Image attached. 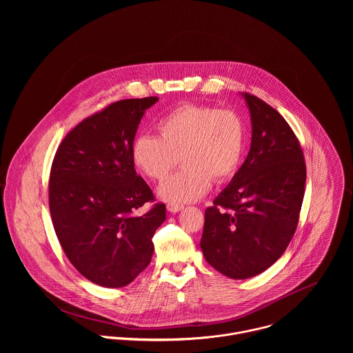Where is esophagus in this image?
<instances>
[{
  "mask_svg": "<svg viewBox=\"0 0 353 353\" xmlns=\"http://www.w3.org/2000/svg\"><path fill=\"white\" fill-rule=\"evenodd\" d=\"M182 209H183V205H178V203H168L167 205V210L170 213H178Z\"/></svg>",
  "mask_w": 353,
  "mask_h": 353,
  "instance_id": "obj_1",
  "label": "esophagus"
}]
</instances>
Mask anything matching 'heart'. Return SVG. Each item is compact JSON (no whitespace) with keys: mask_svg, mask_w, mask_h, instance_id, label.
<instances>
[{"mask_svg":"<svg viewBox=\"0 0 353 353\" xmlns=\"http://www.w3.org/2000/svg\"><path fill=\"white\" fill-rule=\"evenodd\" d=\"M157 130L160 137L140 134L134 139L132 159L147 178L161 182L181 157L183 170L159 188V197L164 201H197L208 193L212 178L225 181L241 164L245 126L232 110L183 104L168 112L157 123Z\"/></svg>","mask_w":353,"mask_h":353,"instance_id":"1","label":"heart"}]
</instances>
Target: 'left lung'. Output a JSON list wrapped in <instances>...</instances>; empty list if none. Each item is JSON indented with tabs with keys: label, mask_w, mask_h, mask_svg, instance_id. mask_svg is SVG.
Listing matches in <instances>:
<instances>
[{
	"label": "left lung",
	"mask_w": 353,
	"mask_h": 353,
	"mask_svg": "<svg viewBox=\"0 0 353 353\" xmlns=\"http://www.w3.org/2000/svg\"><path fill=\"white\" fill-rule=\"evenodd\" d=\"M252 119V145L230 185L205 210L201 246L221 274L250 279L290 245L304 197L305 164L287 121L269 104L242 94Z\"/></svg>",
	"instance_id": "obj_1"
}]
</instances>
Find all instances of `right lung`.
Returning <instances> with one entry per match:
<instances>
[{"instance_id": "obj_1", "label": "right lung", "mask_w": 353, "mask_h": 353, "mask_svg": "<svg viewBox=\"0 0 353 353\" xmlns=\"http://www.w3.org/2000/svg\"><path fill=\"white\" fill-rule=\"evenodd\" d=\"M159 98L110 104L80 122L58 147L49 183L51 220L72 265L90 281L121 288L151 262L165 205L137 214L153 193L137 175L132 145Z\"/></svg>"}]
</instances>
